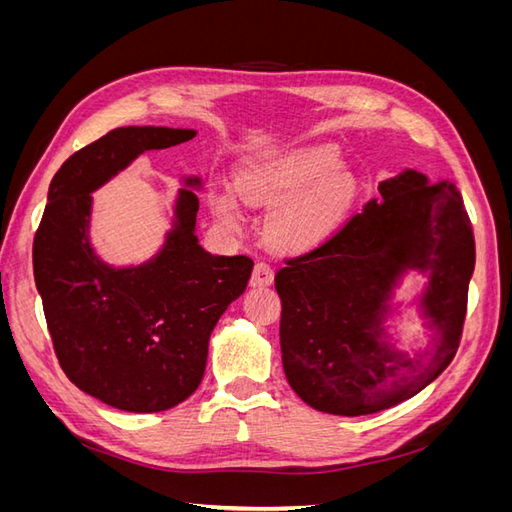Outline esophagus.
<instances>
[{"instance_id":"1","label":"esophagus","mask_w":512,"mask_h":512,"mask_svg":"<svg viewBox=\"0 0 512 512\" xmlns=\"http://www.w3.org/2000/svg\"><path fill=\"white\" fill-rule=\"evenodd\" d=\"M271 282H273V269L267 265V262H256L250 284L254 288H260V286H269Z\"/></svg>"}]
</instances>
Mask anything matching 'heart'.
<instances>
[{
    "label": "heart",
    "mask_w": 512,
    "mask_h": 512,
    "mask_svg": "<svg viewBox=\"0 0 512 512\" xmlns=\"http://www.w3.org/2000/svg\"><path fill=\"white\" fill-rule=\"evenodd\" d=\"M239 194L256 207H269L267 239L280 252L301 254L329 241L359 196V179L342 164V151L329 143L299 145L245 166ZM211 209L228 230H243L245 213L237 194H211Z\"/></svg>",
    "instance_id": "obj_1"
}]
</instances>
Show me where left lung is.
<instances>
[{
    "label": "left lung",
    "mask_w": 512,
    "mask_h": 512,
    "mask_svg": "<svg viewBox=\"0 0 512 512\" xmlns=\"http://www.w3.org/2000/svg\"><path fill=\"white\" fill-rule=\"evenodd\" d=\"M378 192L275 275L284 374L320 412L363 416L401 404L442 374L461 339L476 250L459 192L414 168L380 181ZM410 274L426 284L406 304L396 290ZM404 313L424 320L425 351L392 342L388 329Z\"/></svg>",
    "instance_id": "left-lung-1"
}]
</instances>
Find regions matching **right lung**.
I'll list each match as a JSON object with an SVG mask.
<instances>
[{
	"label": "right lung",
	"mask_w": 512,
	"mask_h": 512,
	"mask_svg": "<svg viewBox=\"0 0 512 512\" xmlns=\"http://www.w3.org/2000/svg\"><path fill=\"white\" fill-rule=\"evenodd\" d=\"M192 128H117L70 156L49 185L34 277L57 359L87 395L126 412H162L205 374L209 337L250 282L247 256H215L196 235L200 175H181L156 254L113 265L94 245V192Z\"/></svg>",
	"instance_id": "obj_1"
}]
</instances>
